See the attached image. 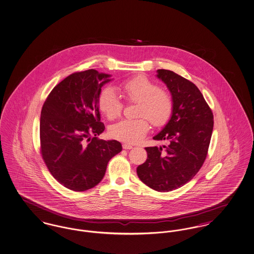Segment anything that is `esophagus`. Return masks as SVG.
Returning <instances> with one entry per match:
<instances>
[{
  "label": "esophagus",
  "mask_w": 254,
  "mask_h": 254,
  "mask_svg": "<svg viewBox=\"0 0 254 254\" xmlns=\"http://www.w3.org/2000/svg\"><path fill=\"white\" fill-rule=\"evenodd\" d=\"M123 148H124V149H131L132 145L127 144V143H124V144H123Z\"/></svg>",
  "instance_id": "34e87169"
}]
</instances>
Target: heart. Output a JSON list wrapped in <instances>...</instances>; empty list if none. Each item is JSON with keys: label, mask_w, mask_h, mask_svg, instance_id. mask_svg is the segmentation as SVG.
<instances>
[{"label": "heart", "mask_w": 254, "mask_h": 254, "mask_svg": "<svg viewBox=\"0 0 254 254\" xmlns=\"http://www.w3.org/2000/svg\"><path fill=\"white\" fill-rule=\"evenodd\" d=\"M119 90L127 102L137 103L135 115L139 118L122 120L110 127L113 139L127 143H137L149 130V119L153 126L162 127L169 121L173 113L171 95L144 75L132 77L119 85ZM100 112L114 120L121 115L123 103L112 87L104 88L97 99Z\"/></svg>", "instance_id": "b5f03b06"}]
</instances>
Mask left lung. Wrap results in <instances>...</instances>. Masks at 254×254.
<instances>
[{"mask_svg":"<svg viewBox=\"0 0 254 254\" xmlns=\"http://www.w3.org/2000/svg\"><path fill=\"white\" fill-rule=\"evenodd\" d=\"M157 77L171 92L173 113L162 131L153 137L168 145L145 147L147 159L137 167L142 183L158 192H169L190 182L207 157L213 128L212 110L198 88L169 70Z\"/></svg>","mask_w":254,"mask_h":254,"instance_id":"left-lung-1","label":"left lung"}]
</instances>
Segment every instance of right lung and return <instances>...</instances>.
I'll list each match as a JSON object with an SVG mask.
<instances>
[{
  "label": "right lung",
  "mask_w": 254,
  "mask_h": 254,
  "mask_svg": "<svg viewBox=\"0 0 254 254\" xmlns=\"http://www.w3.org/2000/svg\"><path fill=\"white\" fill-rule=\"evenodd\" d=\"M110 77L93 69L73 72L52 90L42 106V159L52 176L72 191L97 185L110 160L122 151L118 141L96 137L105 129L97 99Z\"/></svg>",
  "instance_id": "obj_1"
}]
</instances>
